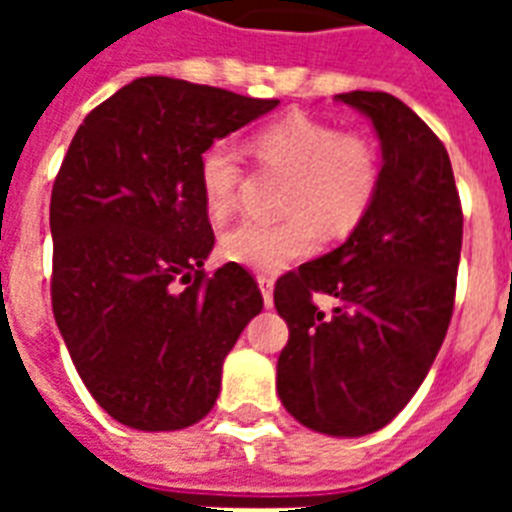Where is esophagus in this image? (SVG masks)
Returning <instances> with one entry per match:
<instances>
[{"instance_id": "1", "label": "esophagus", "mask_w": 512, "mask_h": 512, "mask_svg": "<svg viewBox=\"0 0 512 512\" xmlns=\"http://www.w3.org/2000/svg\"><path fill=\"white\" fill-rule=\"evenodd\" d=\"M257 287H260V292H263L265 308H271L273 305V279L271 276H257Z\"/></svg>"}]
</instances>
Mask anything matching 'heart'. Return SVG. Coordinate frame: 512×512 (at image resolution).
Segmentation results:
<instances>
[{"mask_svg": "<svg viewBox=\"0 0 512 512\" xmlns=\"http://www.w3.org/2000/svg\"><path fill=\"white\" fill-rule=\"evenodd\" d=\"M257 162L287 170L276 223L241 220L220 236L228 263L260 273H279L316 249L319 228L342 236L372 207L380 185V159L366 138L340 132L335 124L289 116L268 124L252 140ZM244 156L231 140H215L199 159V188L212 217H225L239 199Z\"/></svg>", "mask_w": 512, "mask_h": 512, "instance_id": "heart-1", "label": "heart"}]
</instances>
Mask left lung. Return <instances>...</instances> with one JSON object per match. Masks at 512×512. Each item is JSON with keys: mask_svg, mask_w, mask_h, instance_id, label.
Wrapping results in <instances>:
<instances>
[{"mask_svg": "<svg viewBox=\"0 0 512 512\" xmlns=\"http://www.w3.org/2000/svg\"><path fill=\"white\" fill-rule=\"evenodd\" d=\"M380 138L372 207L340 247L276 281L289 327L276 364L284 409L316 433L385 428L430 372L452 321L462 207L444 143L388 92H342ZM313 294L335 296L324 314Z\"/></svg>", "mask_w": 512, "mask_h": 512, "instance_id": "left-lung-1", "label": "left lung"}]
</instances>
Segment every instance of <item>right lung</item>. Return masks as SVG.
Instances as JSON below:
<instances>
[{
  "mask_svg": "<svg viewBox=\"0 0 512 512\" xmlns=\"http://www.w3.org/2000/svg\"><path fill=\"white\" fill-rule=\"evenodd\" d=\"M279 100L140 76L76 130L52 185V313L76 372L116 422L180 430L215 406L223 361L263 295L215 276L199 159Z\"/></svg>",
  "mask_w": 512,
  "mask_h": 512,
  "instance_id": "add662e5",
  "label": "right lung"
}]
</instances>
